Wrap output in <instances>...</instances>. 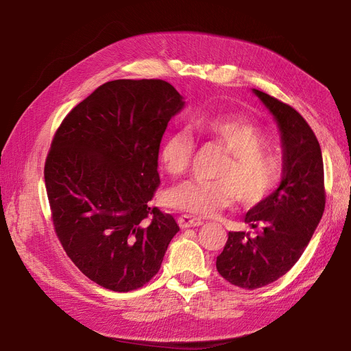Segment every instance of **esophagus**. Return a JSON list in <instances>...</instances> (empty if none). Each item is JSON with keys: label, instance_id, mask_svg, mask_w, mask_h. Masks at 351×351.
I'll use <instances>...</instances> for the list:
<instances>
[{"label": "esophagus", "instance_id": "1", "mask_svg": "<svg viewBox=\"0 0 351 351\" xmlns=\"http://www.w3.org/2000/svg\"><path fill=\"white\" fill-rule=\"evenodd\" d=\"M178 223H180V226H181L182 229H185V228H195V226H200V225H202L204 221L200 220V219L193 217V215L182 214V215H180V219H178Z\"/></svg>", "mask_w": 351, "mask_h": 351}]
</instances>
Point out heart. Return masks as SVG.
Segmentation results:
<instances>
[{
  "label": "heart",
  "instance_id": "heart-1",
  "mask_svg": "<svg viewBox=\"0 0 351 351\" xmlns=\"http://www.w3.org/2000/svg\"><path fill=\"white\" fill-rule=\"evenodd\" d=\"M202 136L221 145L229 152L217 181H189L170 193V202L178 210L197 217H210L238 199L244 205H258L271 195L282 176L280 156L267 147L268 137L255 122L243 117L217 116L197 121ZM195 140L185 130L164 137L160 160L171 176L189 170Z\"/></svg>",
  "mask_w": 351,
  "mask_h": 351
}]
</instances>
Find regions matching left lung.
<instances>
[{
  "instance_id": "left-lung-1",
  "label": "left lung",
  "mask_w": 351,
  "mask_h": 351,
  "mask_svg": "<svg viewBox=\"0 0 351 351\" xmlns=\"http://www.w3.org/2000/svg\"><path fill=\"white\" fill-rule=\"evenodd\" d=\"M274 116L282 134L283 176L279 189L244 215L258 230L229 232L217 256V271L229 283L256 289L291 270L309 244L326 205L322 147L299 111L253 90Z\"/></svg>"
}]
</instances>
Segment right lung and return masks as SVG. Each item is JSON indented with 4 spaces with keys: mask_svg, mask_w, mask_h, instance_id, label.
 Returning a JSON list of instances; mask_svg holds the SVG:
<instances>
[{
    "mask_svg": "<svg viewBox=\"0 0 351 351\" xmlns=\"http://www.w3.org/2000/svg\"><path fill=\"white\" fill-rule=\"evenodd\" d=\"M182 107L167 81L114 80L54 134L43 170L52 225L72 263L104 288L146 285L180 230L151 200L162 134Z\"/></svg>",
    "mask_w": 351,
    "mask_h": 351,
    "instance_id": "obj_1",
    "label": "right lung"
}]
</instances>
